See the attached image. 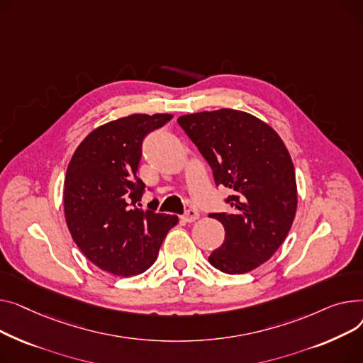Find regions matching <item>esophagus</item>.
I'll use <instances>...</instances> for the list:
<instances>
[{
  "mask_svg": "<svg viewBox=\"0 0 363 363\" xmlns=\"http://www.w3.org/2000/svg\"><path fill=\"white\" fill-rule=\"evenodd\" d=\"M199 218V212L198 211H195V209H187L184 214L182 216V220L184 221V223H194V221H196Z\"/></svg>",
  "mask_w": 363,
  "mask_h": 363,
  "instance_id": "34e87169",
  "label": "esophagus"
}]
</instances>
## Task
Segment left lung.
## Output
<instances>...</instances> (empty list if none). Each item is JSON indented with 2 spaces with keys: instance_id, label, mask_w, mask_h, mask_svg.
I'll return each mask as SVG.
<instances>
[{
  "instance_id": "left-lung-1",
  "label": "left lung",
  "mask_w": 363,
  "mask_h": 363,
  "mask_svg": "<svg viewBox=\"0 0 363 363\" xmlns=\"http://www.w3.org/2000/svg\"><path fill=\"white\" fill-rule=\"evenodd\" d=\"M177 123L216 184L231 191L230 211L209 214L225 230L209 264L225 274L258 268L283 245L296 216V176L286 145L259 118L230 108L182 116Z\"/></svg>"
}]
</instances>
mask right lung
<instances>
[{"instance_id": "add662e5", "label": "right lung", "mask_w": 363, "mask_h": 363, "mask_svg": "<svg viewBox=\"0 0 363 363\" xmlns=\"http://www.w3.org/2000/svg\"><path fill=\"white\" fill-rule=\"evenodd\" d=\"M172 118L133 114L106 123L84 138L72 157L64 182L67 227L84 257L106 272H145L179 221L155 208H138L145 191L136 176L142 142Z\"/></svg>"}]
</instances>
